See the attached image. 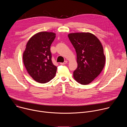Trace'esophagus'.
<instances>
[{
    "instance_id": "obj_1",
    "label": "esophagus",
    "mask_w": 127,
    "mask_h": 127,
    "mask_svg": "<svg viewBox=\"0 0 127 127\" xmlns=\"http://www.w3.org/2000/svg\"><path fill=\"white\" fill-rule=\"evenodd\" d=\"M67 63V61H64L63 63H60V64H61V65H65V64H66Z\"/></svg>"
}]
</instances>
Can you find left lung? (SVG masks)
<instances>
[{
    "label": "left lung",
    "instance_id": "left-lung-1",
    "mask_svg": "<svg viewBox=\"0 0 127 127\" xmlns=\"http://www.w3.org/2000/svg\"><path fill=\"white\" fill-rule=\"evenodd\" d=\"M68 36L77 54L78 66L73 72L74 78L81 84L87 85L99 75L104 66L103 48L92 33H71Z\"/></svg>",
    "mask_w": 127,
    "mask_h": 127
}]
</instances>
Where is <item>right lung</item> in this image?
I'll use <instances>...</instances> for the list:
<instances>
[{
  "label": "right lung",
  "mask_w": 127,
  "mask_h": 127,
  "mask_svg": "<svg viewBox=\"0 0 127 127\" xmlns=\"http://www.w3.org/2000/svg\"><path fill=\"white\" fill-rule=\"evenodd\" d=\"M55 37V33L41 32L34 34L27 44L24 64L30 75L38 82H48L56 75L57 67L52 63L50 51Z\"/></svg>",
  "instance_id": "obj_1"
}]
</instances>
